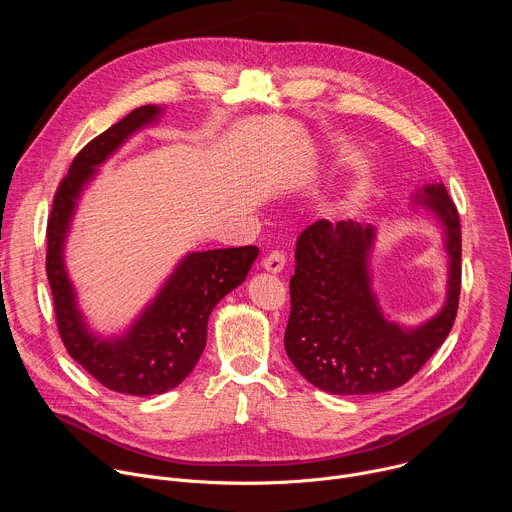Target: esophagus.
Returning a JSON list of instances; mask_svg holds the SVG:
<instances>
[{
  "instance_id": "obj_1",
  "label": "esophagus",
  "mask_w": 512,
  "mask_h": 512,
  "mask_svg": "<svg viewBox=\"0 0 512 512\" xmlns=\"http://www.w3.org/2000/svg\"><path fill=\"white\" fill-rule=\"evenodd\" d=\"M261 265H263V269H265L267 273H279V271H283L285 255H283V253H279V251H271L269 255H265V257H263Z\"/></svg>"
}]
</instances>
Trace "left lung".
Masks as SVG:
<instances>
[{
	"instance_id": "8db88e82",
	"label": "left lung",
	"mask_w": 512,
	"mask_h": 512,
	"mask_svg": "<svg viewBox=\"0 0 512 512\" xmlns=\"http://www.w3.org/2000/svg\"><path fill=\"white\" fill-rule=\"evenodd\" d=\"M413 204L437 218L448 255L444 306L417 326L391 320L379 304L371 271L377 241L373 225H332L322 218L300 235L283 342L289 360L314 387L332 395L393 391L448 338L462 281L458 210L444 182L417 188Z\"/></svg>"
}]
</instances>
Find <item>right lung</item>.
<instances>
[{
  "label": "right lung",
  "mask_w": 512,
  "mask_h": 512,
  "mask_svg": "<svg viewBox=\"0 0 512 512\" xmlns=\"http://www.w3.org/2000/svg\"><path fill=\"white\" fill-rule=\"evenodd\" d=\"M162 113L158 105L137 107L85 145L56 190L46 231V275L68 354L103 387L135 397L162 395L192 373L214 306L245 281L259 255L257 247L190 251L127 330L105 336L89 326L64 263L72 218L99 166L137 131L158 123Z\"/></svg>",
  "instance_id": "1"
}]
</instances>
